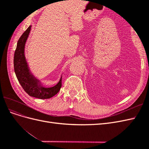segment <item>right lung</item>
<instances>
[{"instance_id":"add662e5","label":"right lung","mask_w":149,"mask_h":149,"mask_svg":"<svg viewBox=\"0 0 149 149\" xmlns=\"http://www.w3.org/2000/svg\"><path fill=\"white\" fill-rule=\"evenodd\" d=\"M31 26L30 25L18 40L13 58L14 71L18 81L24 91L29 96L38 99H49L56 94L61 87V78L52 87H44L40 81L31 73L26 61L24 50L25 45L29 37Z\"/></svg>"}]
</instances>
